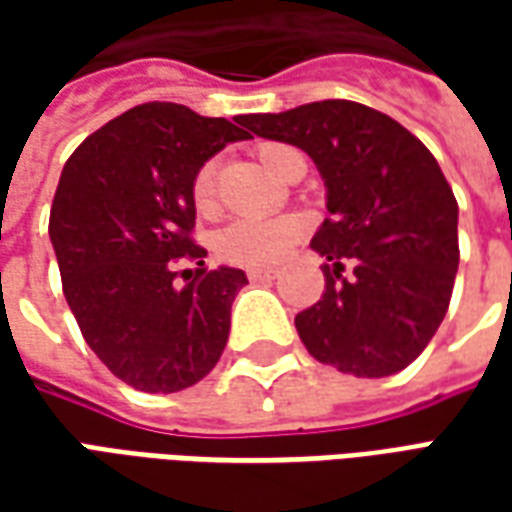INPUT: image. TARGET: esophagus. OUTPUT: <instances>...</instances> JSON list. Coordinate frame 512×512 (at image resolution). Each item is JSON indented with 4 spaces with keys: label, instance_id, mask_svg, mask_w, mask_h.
<instances>
[{
    "label": "esophagus",
    "instance_id": "34e87169",
    "mask_svg": "<svg viewBox=\"0 0 512 512\" xmlns=\"http://www.w3.org/2000/svg\"><path fill=\"white\" fill-rule=\"evenodd\" d=\"M246 277H249V282H268V279L277 277V271L274 268H249Z\"/></svg>",
    "mask_w": 512,
    "mask_h": 512
}]
</instances>
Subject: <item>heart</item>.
Here are the masks:
<instances>
[{"mask_svg": "<svg viewBox=\"0 0 512 512\" xmlns=\"http://www.w3.org/2000/svg\"><path fill=\"white\" fill-rule=\"evenodd\" d=\"M285 150H288L285 145H263L257 156L268 172H277V161ZM213 186H216V169L213 164H205L194 178V202L200 211L213 208V191H216ZM301 233H304V222L299 216H271V219L235 216L216 230L213 249L233 266H271L288 255Z\"/></svg>", "mask_w": 512, "mask_h": 512, "instance_id": "obj_1", "label": "heart"}]
</instances>
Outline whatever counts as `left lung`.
Returning a JSON list of instances; mask_svg holds the SVG:
<instances>
[{
    "mask_svg": "<svg viewBox=\"0 0 512 512\" xmlns=\"http://www.w3.org/2000/svg\"><path fill=\"white\" fill-rule=\"evenodd\" d=\"M252 134L315 161L326 211L312 249L326 293L296 315L318 362L384 378L417 359L450 307L458 271V202L439 161L397 120L354 101H315L241 117ZM355 274L342 277L344 263Z\"/></svg>",
    "mask_w": 512,
    "mask_h": 512,
    "instance_id": "1",
    "label": "left lung"
}]
</instances>
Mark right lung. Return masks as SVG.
<instances>
[{"instance_id":"add662e5","label":"right lung","mask_w":512,"mask_h":512,"mask_svg":"<svg viewBox=\"0 0 512 512\" xmlns=\"http://www.w3.org/2000/svg\"><path fill=\"white\" fill-rule=\"evenodd\" d=\"M235 122L153 101L109 120L62 167L49 238L65 299L95 356L139 392L194 386L227 345L246 274L202 268L191 227L202 164L252 139ZM180 256L201 266L181 275L183 286Z\"/></svg>"}]
</instances>
